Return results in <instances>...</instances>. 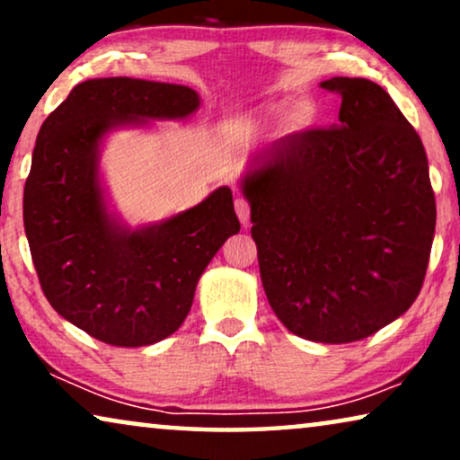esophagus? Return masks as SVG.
<instances>
[{
  "mask_svg": "<svg viewBox=\"0 0 460 460\" xmlns=\"http://www.w3.org/2000/svg\"><path fill=\"white\" fill-rule=\"evenodd\" d=\"M234 207H236V216L241 219V224L247 228L249 226V217H251V205L249 200L243 197V194H236V200H234Z\"/></svg>",
  "mask_w": 460,
  "mask_h": 460,
  "instance_id": "34e87169",
  "label": "esophagus"
}]
</instances>
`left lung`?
Here are the masks:
<instances>
[{
  "label": "left lung",
  "mask_w": 460,
  "mask_h": 460,
  "mask_svg": "<svg viewBox=\"0 0 460 460\" xmlns=\"http://www.w3.org/2000/svg\"><path fill=\"white\" fill-rule=\"evenodd\" d=\"M339 123L276 140L251 163L261 285L282 324L320 343H351L394 323L423 287L436 197L423 142L389 93L332 77Z\"/></svg>",
  "instance_id": "left-lung-1"
}]
</instances>
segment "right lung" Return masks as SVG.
<instances>
[{
    "mask_svg": "<svg viewBox=\"0 0 460 460\" xmlns=\"http://www.w3.org/2000/svg\"><path fill=\"white\" fill-rule=\"evenodd\" d=\"M197 109L199 93L186 85L90 79L41 125L22 199L31 257L49 305L98 341L142 348L178 331L207 263L241 230L226 186L142 230L106 213L98 181L106 131Z\"/></svg>",
    "mask_w": 460,
    "mask_h": 460,
    "instance_id": "obj_1",
    "label": "right lung"
}]
</instances>
